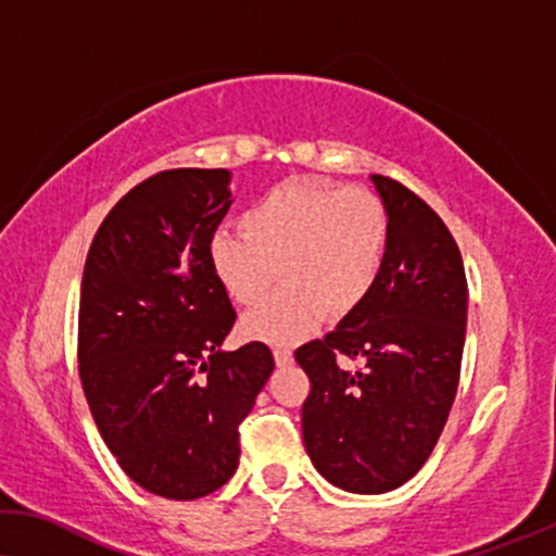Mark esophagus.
Returning <instances> with one entry per match:
<instances>
[{
	"label": "esophagus",
	"mask_w": 556,
	"mask_h": 556,
	"mask_svg": "<svg viewBox=\"0 0 556 556\" xmlns=\"http://www.w3.org/2000/svg\"><path fill=\"white\" fill-rule=\"evenodd\" d=\"M275 359H277V365H279V367H287V365H292L294 355H292V350H287V348H277V350H275Z\"/></svg>",
	"instance_id": "34e87169"
}]
</instances>
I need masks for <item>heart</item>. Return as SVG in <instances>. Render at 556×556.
<instances>
[{"label": "heart", "instance_id": "1", "mask_svg": "<svg viewBox=\"0 0 556 556\" xmlns=\"http://www.w3.org/2000/svg\"><path fill=\"white\" fill-rule=\"evenodd\" d=\"M244 231L222 226L208 239V267L237 304H254L247 338L292 345L330 317H345L370 296L386 262L390 222L378 193L319 178H289L241 216Z\"/></svg>", "mask_w": 556, "mask_h": 556}]
</instances>
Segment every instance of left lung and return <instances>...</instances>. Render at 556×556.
<instances>
[{"mask_svg":"<svg viewBox=\"0 0 556 556\" xmlns=\"http://www.w3.org/2000/svg\"><path fill=\"white\" fill-rule=\"evenodd\" d=\"M370 181L390 222L380 277L325 340L294 353L312 386L304 448L350 494L403 486L431 456L458 390L468 309L464 262L441 216L393 178Z\"/></svg>","mask_w":556,"mask_h":556,"instance_id":"left-lung-1","label":"left lung"}]
</instances>
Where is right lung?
Masks as SVG:
<instances>
[{
	"instance_id": "1",
	"label": "right lung",
	"mask_w": 556,
	"mask_h": 556,
	"mask_svg": "<svg viewBox=\"0 0 556 556\" xmlns=\"http://www.w3.org/2000/svg\"><path fill=\"white\" fill-rule=\"evenodd\" d=\"M226 168L163 170L115 203L80 287L77 359L92 420L121 468L191 502L239 466V424L275 370L264 342L222 350L237 312L208 267L231 199Z\"/></svg>"
}]
</instances>
